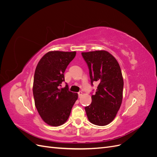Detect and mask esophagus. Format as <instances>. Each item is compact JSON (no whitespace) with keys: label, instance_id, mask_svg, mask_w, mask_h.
Segmentation results:
<instances>
[{"label":"esophagus","instance_id":"34e87169","mask_svg":"<svg viewBox=\"0 0 157 157\" xmlns=\"http://www.w3.org/2000/svg\"><path fill=\"white\" fill-rule=\"evenodd\" d=\"M82 92H78V98H80L82 96Z\"/></svg>","mask_w":157,"mask_h":157}]
</instances>
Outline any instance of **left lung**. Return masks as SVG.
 Listing matches in <instances>:
<instances>
[{"label":"left lung","mask_w":157,"mask_h":157,"mask_svg":"<svg viewBox=\"0 0 157 157\" xmlns=\"http://www.w3.org/2000/svg\"><path fill=\"white\" fill-rule=\"evenodd\" d=\"M88 65L91 85L99 83L92 94V103L85 107L89 121L98 126L111 122L121 107L124 81L117 59L108 52L98 50L82 52Z\"/></svg>","instance_id":"8db88e82"}]
</instances>
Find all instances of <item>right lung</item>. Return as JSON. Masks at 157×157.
Here are the masks:
<instances>
[{
  "label": "right lung",
  "mask_w": 157,
  "mask_h": 157,
  "mask_svg": "<svg viewBox=\"0 0 157 157\" xmlns=\"http://www.w3.org/2000/svg\"><path fill=\"white\" fill-rule=\"evenodd\" d=\"M76 56V52L52 51L38 63L33 80V97L35 107L46 124L58 126L67 121L78 94L69 90L64 73Z\"/></svg>",
  "instance_id": "obj_1"
}]
</instances>
